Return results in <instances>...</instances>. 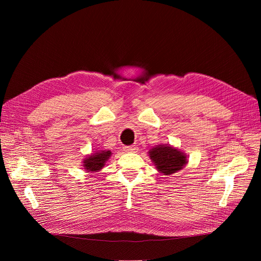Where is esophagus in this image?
I'll list each match as a JSON object with an SVG mask.
<instances>
[{
	"label": "esophagus",
	"instance_id": "34e87169",
	"mask_svg": "<svg viewBox=\"0 0 261 261\" xmlns=\"http://www.w3.org/2000/svg\"><path fill=\"white\" fill-rule=\"evenodd\" d=\"M123 150H125L126 152H136L138 151V147L136 146H125L123 147Z\"/></svg>",
	"mask_w": 261,
	"mask_h": 261
}]
</instances>
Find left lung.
Listing matches in <instances>:
<instances>
[{
	"label": "left lung",
	"instance_id": "left-lung-1",
	"mask_svg": "<svg viewBox=\"0 0 261 261\" xmlns=\"http://www.w3.org/2000/svg\"><path fill=\"white\" fill-rule=\"evenodd\" d=\"M148 153L156 169L165 175L177 172L187 164L186 154L169 145H158L150 149Z\"/></svg>",
	"mask_w": 261,
	"mask_h": 261
}]
</instances>
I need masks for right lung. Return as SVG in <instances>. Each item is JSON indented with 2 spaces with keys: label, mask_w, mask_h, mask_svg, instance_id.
<instances>
[{
  "label": "right lung",
  "mask_w": 261,
  "mask_h": 261,
  "mask_svg": "<svg viewBox=\"0 0 261 261\" xmlns=\"http://www.w3.org/2000/svg\"><path fill=\"white\" fill-rule=\"evenodd\" d=\"M111 156V151L110 150H100L96 151L95 153L88 155L84 160V167L88 172H97L103 166L106 162Z\"/></svg>",
  "instance_id": "1"
}]
</instances>
